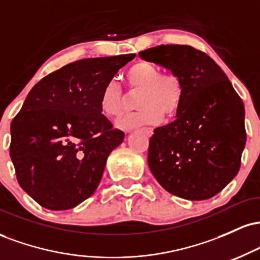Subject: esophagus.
Instances as JSON below:
<instances>
[{"instance_id": "1", "label": "esophagus", "mask_w": 260, "mask_h": 260, "mask_svg": "<svg viewBox=\"0 0 260 260\" xmlns=\"http://www.w3.org/2000/svg\"><path fill=\"white\" fill-rule=\"evenodd\" d=\"M143 131H144V132L147 133L148 136H150V134L153 133V129H151V128H143Z\"/></svg>"}]
</instances>
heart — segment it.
Listing matches in <instances>:
<instances>
[{
    "mask_svg": "<svg viewBox=\"0 0 260 260\" xmlns=\"http://www.w3.org/2000/svg\"><path fill=\"white\" fill-rule=\"evenodd\" d=\"M128 86L140 92L137 98L138 111L127 113L116 121L121 129L155 124L162 117L177 115L184 96V84L180 74L161 73L159 66L149 61H138L126 73ZM100 110L110 117H116L123 110V90L117 80H109L100 94Z\"/></svg>",
    "mask_w": 260,
    "mask_h": 260,
    "instance_id": "1",
    "label": "heart"
}]
</instances>
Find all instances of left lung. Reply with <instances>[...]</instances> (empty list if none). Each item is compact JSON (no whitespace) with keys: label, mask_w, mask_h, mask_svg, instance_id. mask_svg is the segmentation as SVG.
Returning a JSON list of instances; mask_svg holds the SVG:
<instances>
[{"label":"left lung","mask_w":260,"mask_h":260,"mask_svg":"<svg viewBox=\"0 0 260 260\" xmlns=\"http://www.w3.org/2000/svg\"><path fill=\"white\" fill-rule=\"evenodd\" d=\"M138 55L180 74L184 84L177 118L155 128L149 140L151 174L180 198H211L240 170L247 138L242 99L216 62L189 45H159Z\"/></svg>","instance_id":"1"}]
</instances>
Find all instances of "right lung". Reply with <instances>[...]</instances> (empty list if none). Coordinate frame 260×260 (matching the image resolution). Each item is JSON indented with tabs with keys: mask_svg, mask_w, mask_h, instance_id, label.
Returning <instances> with one entry per match:
<instances>
[{
	"mask_svg": "<svg viewBox=\"0 0 260 260\" xmlns=\"http://www.w3.org/2000/svg\"><path fill=\"white\" fill-rule=\"evenodd\" d=\"M136 57L84 58L34 85L11 123L10 155L19 186L41 207L66 210L99 186L124 133L100 110L104 85Z\"/></svg>",
	"mask_w": 260,
	"mask_h": 260,
	"instance_id": "1",
	"label": "right lung"
}]
</instances>
